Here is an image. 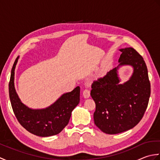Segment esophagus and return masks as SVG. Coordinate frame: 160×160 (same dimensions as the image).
Here are the masks:
<instances>
[{
  "label": "esophagus",
  "mask_w": 160,
  "mask_h": 160,
  "mask_svg": "<svg viewBox=\"0 0 160 160\" xmlns=\"http://www.w3.org/2000/svg\"><path fill=\"white\" fill-rule=\"evenodd\" d=\"M83 96L84 98H88L90 96V91L89 89H84L83 91Z\"/></svg>",
  "instance_id": "34e87169"
}]
</instances>
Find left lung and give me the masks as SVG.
I'll use <instances>...</instances> for the list:
<instances>
[{
  "mask_svg": "<svg viewBox=\"0 0 160 160\" xmlns=\"http://www.w3.org/2000/svg\"><path fill=\"white\" fill-rule=\"evenodd\" d=\"M118 67L91 84V96L96 103L94 123L107 134H118L135 127L143 118L151 95V84L143 58L132 47L120 49ZM131 65L134 73L120 84L117 69Z\"/></svg>",
  "mask_w": 160,
  "mask_h": 160,
  "instance_id": "left-lung-1",
  "label": "left lung"
}]
</instances>
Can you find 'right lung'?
Returning <instances> with one entry per match:
<instances>
[{
    "label": "right lung",
    "instance_id": "obj_1",
    "mask_svg": "<svg viewBox=\"0 0 160 160\" xmlns=\"http://www.w3.org/2000/svg\"><path fill=\"white\" fill-rule=\"evenodd\" d=\"M17 57L13 64L9 83V98L13 113L27 131L40 137L60 133L69 123L71 112L80 102V87L64 93L55 102L43 109H32L21 102L14 87V71Z\"/></svg>",
    "mask_w": 160,
    "mask_h": 160
}]
</instances>
